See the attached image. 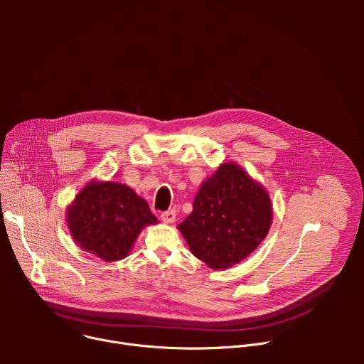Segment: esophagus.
I'll return each mask as SVG.
<instances>
[{
	"label": "esophagus",
	"mask_w": 364,
	"mask_h": 364,
	"mask_svg": "<svg viewBox=\"0 0 364 364\" xmlns=\"http://www.w3.org/2000/svg\"><path fill=\"white\" fill-rule=\"evenodd\" d=\"M161 220L164 223H173L176 220V210L174 209H170L167 212H163L161 213Z\"/></svg>",
	"instance_id": "esophagus-1"
}]
</instances>
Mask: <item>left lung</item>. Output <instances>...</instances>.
Segmentation results:
<instances>
[{
  "label": "left lung",
  "instance_id": "1",
  "mask_svg": "<svg viewBox=\"0 0 364 364\" xmlns=\"http://www.w3.org/2000/svg\"><path fill=\"white\" fill-rule=\"evenodd\" d=\"M272 205L267 190L239 166L222 164L200 187L178 225L193 255L213 269L233 267L267 237Z\"/></svg>",
  "mask_w": 364,
  "mask_h": 364
}]
</instances>
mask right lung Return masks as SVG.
Segmentation results:
<instances>
[{
  "mask_svg": "<svg viewBox=\"0 0 364 364\" xmlns=\"http://www.w3.org/2000/svg\"><path fill=\"white\" fill-rule=\"evenodd\" d=\"M157 223L148 203L125 184H87L68 212L75 242L105 262L124 259L146 225Z\"/></svg>",
  "mask_w": 364,
  "mask_h": 364,
  "instance_id": "add662e5",
  "label": "right lung"
}]
</instances>
